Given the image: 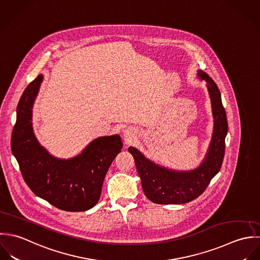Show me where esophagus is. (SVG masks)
<instances>
[{"instance_id": "esophagus-1", "label": "esophagus", "mask_w": 260, "mask_h": 260, "mask_svg": "<svg viewBox=\"0 0 260 260\" xmlns=\"http://www.w3.org/2000/svg\"><path fill=\"white\" fill-rule=\"evenodd\" d=\"M136 131L133 127H126L123 129V137L125 138V140L131 141L133 139V137L135 136Z\"/></svg>"}]
</instances>
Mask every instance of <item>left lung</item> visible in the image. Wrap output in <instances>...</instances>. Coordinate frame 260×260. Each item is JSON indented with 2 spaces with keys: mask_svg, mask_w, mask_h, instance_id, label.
<instances>
[{
  "mask_svg": "<svg viewBox=\"0 0 260 260\" xmlns=\"http://www.w3.org/2000/svg\"><path fill=\"white\" fill-rule=\"evenodd\" d=\"M198 77L207 83L214 117L212 140L203 162L191 171H174L156 165L136 148H128L135 158L145 195L156 204H184L196 199L206 190L223 162L228 122L221 93L206 72L198 70Z\"/></svg>",
  "mask_w": 260,
  "mask_h": 260,
  "instance_id": "obj_1",
  "label": "left lung"
}]
</instances>
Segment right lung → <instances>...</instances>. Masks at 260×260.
I'll return each instance as SVG.
<instances>
[{
  "label": "right lung",
  "instance_id": "add662e5",
  "mask_svg": "<svg viewBox=\"0 0 260 260\" xmlns=\"http://www.w3.org/2000/svg\"><path fill=\"white\" fill-rule=\"evenodd\" d=\"M43 75H38L24 90L17 106L11 147L23 179L31 191L64 211H86L100 200L104 177L120 153L118 135L101 137L82 152L68 159L51 156L37 141L32 126V108Z\"/></svg>",
  "mask_w": 260,
  "mask_h": 260
}]
</instances>
